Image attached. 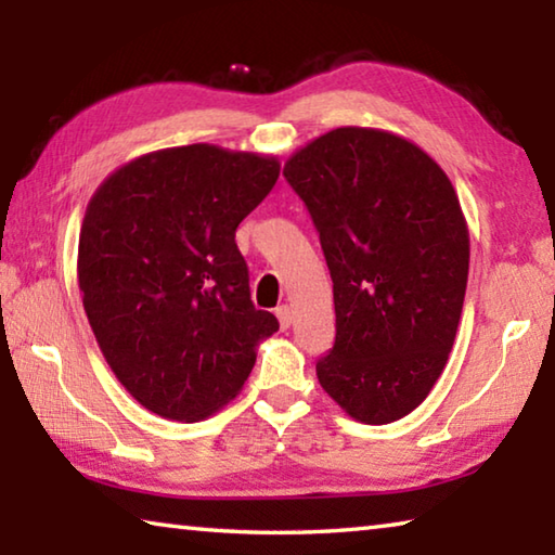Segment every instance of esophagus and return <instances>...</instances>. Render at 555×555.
Returning <instances> with one entry per match:
<instances>
[{"label": "esophagus", "instance_id": "obj_1", "mask_svg": "<svg viewBox=\"0 0 555 555\" xmlns=\"http://www.w3.org/2000/svg\"><path fill=\"white\" fill-rule=\"evenodd\" d=\"M276 318H279V325L286 331V327H291V323H294V311H291L288 306H279L276 308Z\"/></svg>", "mask_w": 555, "mask_h": 555}]
</instances>
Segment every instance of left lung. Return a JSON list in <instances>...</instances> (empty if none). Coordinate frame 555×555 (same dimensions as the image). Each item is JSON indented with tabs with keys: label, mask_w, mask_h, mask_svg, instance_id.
I'll list each match as a JSON object with an SVG mask.
<instances>
[{
	"label": "left lung",
	"mask_w": 555,
	"mask_h": 555,
	"mask_svg": "<svg viewBox=\"0 0 555 555\" xmlns=\"http://www.w3.org/2000/svg\"><path fill=\"white\" fill-rule=\"evenodd\" d=\"M321 234L335 345L318 382L354 421H399L434 389L463 313L469 234L450 178L391 131L340 127L284 166Z\"/></svg>",
	"instance_id": "1"
}]
</instances>
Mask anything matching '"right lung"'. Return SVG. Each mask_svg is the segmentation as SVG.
<instances>
[{
	"label": "right lung",
	"instance_id": "obj_1",
	"mask_svg": "<svg viewBox=\"0 0 555 555\" xmlns=\"http://www.w3.org/2000/svg\"><path fill=\"white\" fill-rule=\"evenodd\" d=\"M274 156L191 144L117 168L86 210L78 284L92 333L131 397L201 421L237 397L279 331L249 298L234 230L267 198Z\"/></svg>",
	"mask_w": 555,
	"mask_h": 555
}]
</instances>
